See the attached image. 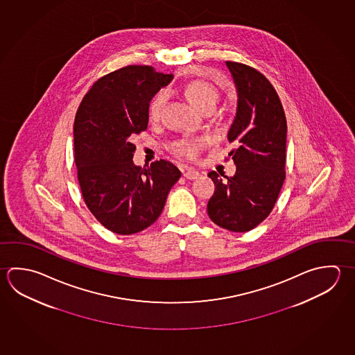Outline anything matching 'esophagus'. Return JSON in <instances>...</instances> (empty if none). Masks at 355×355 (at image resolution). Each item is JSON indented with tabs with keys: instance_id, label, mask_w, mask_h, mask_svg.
I'll use <instances>...</instances> for the list:
<instances>
[{
	"instance_id": "esophagus-1",
	"label": "esophagus",
	"mask_w": 355,
	"mask_h": 355,
	"mask_svg": "<svg viewBox=\"0 0 355 355\" xmlns=\"http://www.w3.org/2000/svg\"><path fill=\"white\" fill-rule=\"evenodd\" d=\"M184 178L187 179V180H196V179L200 178V174H199L196 170H193V168H187V170L184 171Z\"/></svg>"
}]
</instances>
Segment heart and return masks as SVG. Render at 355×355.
<instances>
[{
    "label": "heart",
    "mask_w": 355,
    "mask_h": 355,
    "mask_svg": "<svg viewBox=\"0 0 355 355\" xmlns=\"http://www.w3.org/2000/svg\"><path fill=\"white\" fill-rule=\"evenodd\" d=\"M184 95L193 103L195 107L205 111L207 109H215L220 101V91L215 85L205 80H193L184 86ZM168 100L166 90H159L148 103V116L156 120L162 115L164 106ZM209 144L207 136H195V137H182L173 142L171 150L174 154L185 159L193 160Z\"/></svg>",
    "instance_id": "1"
}]
</instances>
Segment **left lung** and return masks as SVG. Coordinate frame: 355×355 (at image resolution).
<instances>
[{
    "label": "left lung",
    "instance_id": "obj_1",
    "mask_svg": "<svg viewBox=\"0 0 355 355\" xmlns=\"http://www.w3.org/2000/svg\"><path fill=\"white\" fill-rule=\"evenodd\" d=\"M226 64L238 89V111L227 135L235 146L229 157L236 171L226 180L216 171L209 173L215 191L207 214L223 229L245 232L269 216L283 187L286 117L277 91L261 72L235 61Z\"/></svg>",
    "mask_w": 355,
    "mask_h": 355
}]
</instances>
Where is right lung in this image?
<instances>
[{
	"mask_svg": "<svg viewBox=\"0 0 355 355\" xmlns=\"http://www.w3.org/2000/svg\"><path fill=\"white\" fill-rule=\"evenodd\" d=\"M173 80L148 64H129L98 78L78 106L73 123L78 180L85 204L110 232L131 235L160 216L180 179L166 160L135 166L132 137L148 129V103Z\"/></svg>",
	"mask_w": 355,
	"mask_h": 355,
	"instance_id": "1",
	"label": "right lung"
}]
</instances>
